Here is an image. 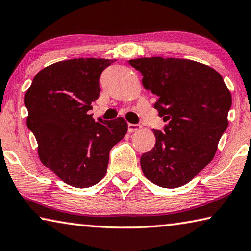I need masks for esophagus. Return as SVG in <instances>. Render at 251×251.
Returning a JSON list of instances; mask_svg holds the SVG:
<instances>
[{
    "label": "esophagus",
    "instance_id": "obj_1",
    "mask_svg": "<svg viewBox=\"0 0 251 251\" xmlns=\"http://www.w3.org/2000/svg\"><path fill=\"white\" fill-rule=\"evenodd\" d=\"M141 128H142V125H139V124H128L129 133H134V131H137Z\"/></svg>",
    "mask_w": 251,
    "mask_h": 251
}]
</instances>
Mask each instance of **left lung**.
<instances>
[{
    "label": "left lung",
    "instance_id": "1",
    "mask_svg": "<svg viewBox=\"0 0 251 251\" xmlns=\"http://www.w3.org/2000/svg\"><path fill=\"white\" fill-rule=\"evenodd\" d=\"M129 64L158 100L154 107L167 124L154 129L156 144L141 157L148 180L164 188L189 182L214 158L228 127L231 94L217 71L181 58L143 57Z\"/></svg>",
    "mask_w": 251,
    "mask_h": 251
}]
</instances>
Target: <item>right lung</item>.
<instances>
[{
	"instance_id": "1",
	"label": "right lung",
	"mask_w": 251,
	"mask_h": 251,
	"mask_svg": "<svg viewBox=\"0 0 251 251\" xmlns=\"http://www.w3.org/2000/svg\"><path fill=\"white\" fill-rule=\"evenodd\" d=\"M114 59L73 58L45 67L24 96L26 124L42 163L65 184L87 188L103 179L109 151L128 126L123 117L95 121L87 112L99 99L101 72Z\"/></svg>"
}]
</instances>
